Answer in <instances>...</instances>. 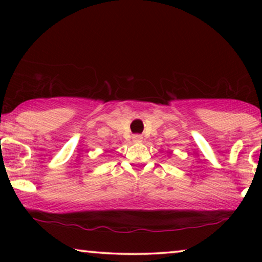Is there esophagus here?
Instances as JSON below:
<instances>
[{
  "label": "esophagus",
  "instance_id": "1",
  "mask_svg": "<svg viewBox=\"0 0 262 262\" xmlns=\"http://www.w3.org/2000/svg\"><path fill=\"white\" fill-rule=\"evenodd\" d=\"M132 139H134V142L139 143V142H142L143 137H142V135H134V137H132Z\"/></svg>",
  "mask_w": 262,
  "mask_h": 262
}]
</instances>
